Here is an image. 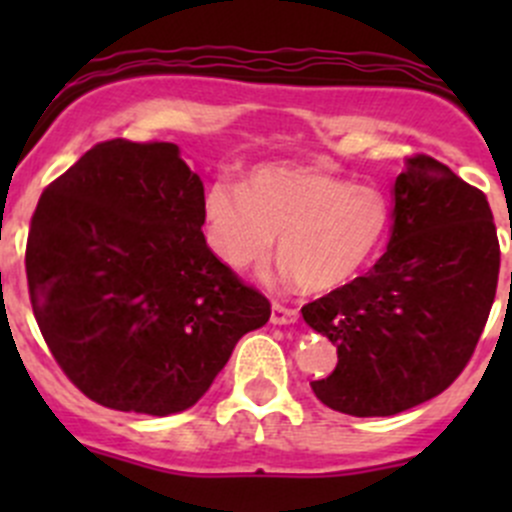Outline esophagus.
I'll return each instance as SVG.
<instances>
[{"label": "esophagus", "instance_id": "esophagus-1", "mask_svg": "<svg viewBox=\"0 0 512 512\" xmlns=\"http://www.w3.org/2000/svg\"><path fill=\"white\" fill-rule=\"evenodd\" d=\"M272 324H294L299 319V312L292 307H285V304L275 302L272 304Z\"/></svg>", "mask_w": 512, "mask_h": 512}]
</instances>
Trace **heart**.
Wrapping results in <instances>:
<instances>
[{"label":"heart","mask_w":512,"mask_h":512,"mask_svg":"<svg viewBox=\"0 0 512 512\" xmlns=\"http://www.w3.org/2000/svg\"><path fill=\"white\" fill-rule=\"evenodd\" d=\"M208 242L232 270L262 267L277 255L304 292L352 282L389 230V200L312 165H260L245 188L215 180L203 200Z\"/></svg>","instance_id":"b5f03b06"}]
</instances>
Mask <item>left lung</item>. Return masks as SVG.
Returning a JSON list of instances; mask_svg holds the SVG:
<instances>
[{"label":"left lung","mask_w":512,"mask_h":512,"mask_svg":"<svg viewBox=\"0 0 512 512\" xmlns=\"http://www.w3.org/2000/svg\"><path fill=\"white\" fill-rule=\"evenodd\" d=\"M498 272L483 190L436 158H406L384 255L302 307L339 356L332 374L312 381L317 399L349 416H394L446 391L476 352Z\"/></svg>","instance_id":"8db88e82"}]
</instances>
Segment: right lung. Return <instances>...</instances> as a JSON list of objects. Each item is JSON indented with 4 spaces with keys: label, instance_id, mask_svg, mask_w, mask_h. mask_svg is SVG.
Listing matches in <instances>:
<instances>
[{
    "label": "right lung",
    "instance_id": "obj_1",
    "mask_svg": "<svg viewBox=\"0 0 512 512\" xmlns=\"http://www.w3.org/2000/svg\"><path fill=\"white\" fill-rule=\"evenodd\" d=\"M203 180L175 143H96L46 185L27 240L36 324L96 404L168 416L198 404L270 299L215 257Z\"/></svg>",
    "mask_w": 512,
    "mask_h": 512
}]
</instances>
